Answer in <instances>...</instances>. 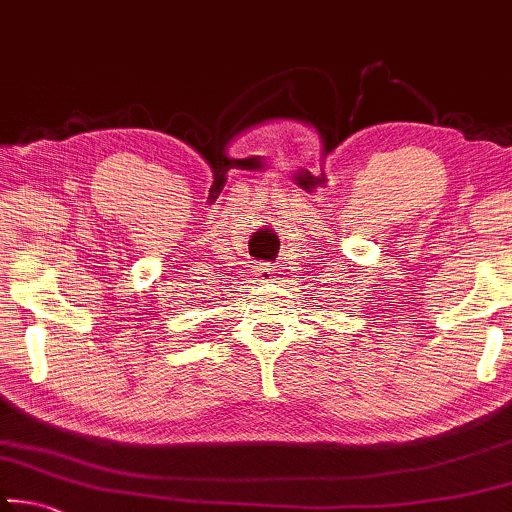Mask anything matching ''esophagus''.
Returning a JSON list of instances; mask_svg holds the SVG:
<instances>
[{"label":"esophagus","mask_w":512,"mask_h":512,"mask_svg":"<svg viewBox=\"0 0 512 512\" xmlns=\"http://www.w3.org/2000/svg\"><path fill=\"white\" fill-rule=\"evenodd\" d=\"M257 275H259V280H262V282H271V280H273V277H275V271H273V268H271V266H266V264H262V266H259V268H257Z\"/></svg>","instance_id":"34e87169"}]
</instances>
